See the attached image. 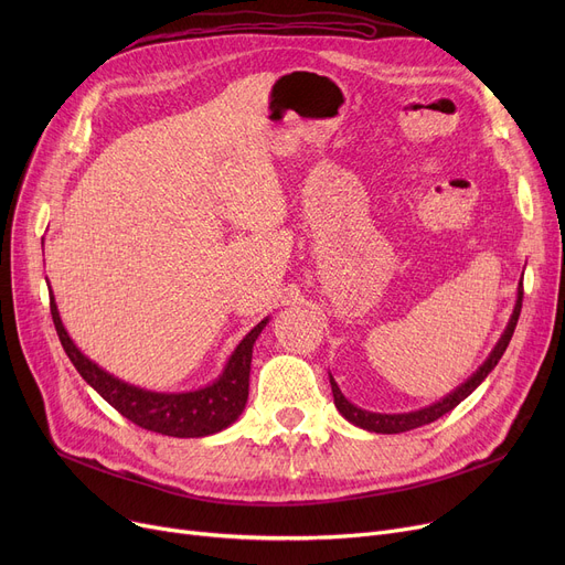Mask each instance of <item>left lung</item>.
I'll return each instance as SVG.
<instances>
[{"label":"left lung","instance_id":"8db88e82","mask_svg":"<svg viewBox=\"0 0 565 565\" xmlns=\"http://www.w3.org/2000/svg\"><path fill=\"white\" fill-rule=\"evenodd\" d=\"M522 281L518 286V300H515V307H513V313L509 318V324L507 330H503V334L499 337L497 345L492 348V352L488 354V360L477 369V373H471L460 387H456L451 394H447L444 398H439L437 403L428 405V407H422V409H414V412H403V414H380V412H369V409H362L354 403H350L341 390L339 384L334 382L332 373H330V384H332V394H334V405L337 409L341 412V417H345L350 424L360 426L369 433H382V435H392V433H405V430H412V428H419V426H426V424H433L437 422L439 417H444V414L451 412L456 405H460L473 390L479 387V384L490 375V371L499 364L501 354L507 352L509 343H511V337L515 332V324H518V318H520V309H522Z\"/></svg>","mask_w":565,"mask_h":565}]
</instances>
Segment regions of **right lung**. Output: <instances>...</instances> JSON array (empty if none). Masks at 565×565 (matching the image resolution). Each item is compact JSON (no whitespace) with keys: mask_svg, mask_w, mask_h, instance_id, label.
Wrapping results in <instances>:
<instances>
[{"mask_svg":"<svg viewBox=\"0 0 565 565\" xmlns=\"http://www.w3.org/2000/svg\"><path fill=\"white\" fill-rule=\"evenodd\" d=\"M50 311L54 328L62 341L68 360L77 373L126 419L143 430L169 435V437H205L228 428L241 417L249 396V371L252 350L270 318H263L256 328L235 345L222 375L194 392H151L135 387L100 369L73 343L62 316H58L54 295L50 288Z\"/></svg>","mask_w":565,"mask_h":565,"instance_id":"add662e5","label":"right lung"}]
</instances>
